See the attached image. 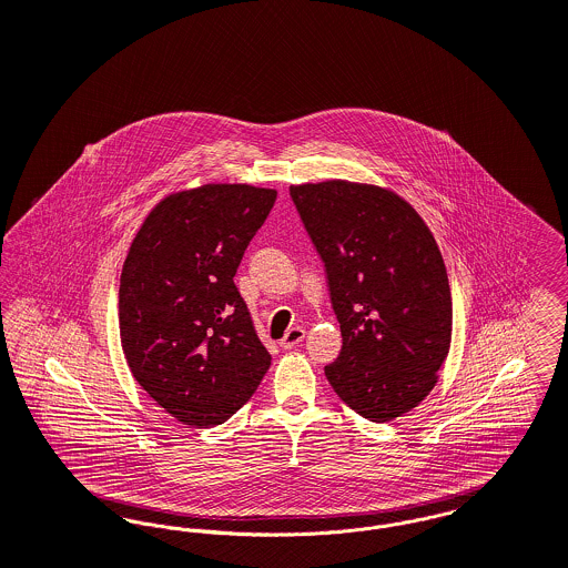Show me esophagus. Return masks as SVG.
Wrapping results in <instances>:
<instances>
[{
	"mask_svg": "<svg viewBox=\"0 0 568 568\" xmlns=\"http://www.w3.org/2000/svg\"><path fill=\"white\" fill-rule=\"evenodd\" d=\"M304 334H306V331L301 328V326L290 328V331L285 333V336L281 338V347H283V349H294V347H298L302 341H304Z\"/></svg>",
	"mask_w": 568,
	"mask_h": 568,
	"instance_id": "esophagus-1",
	"label": "esophagus"
}]
</instances>
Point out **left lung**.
Here are the masks:
<instances>
[{"mask_svg":"<svg viewBox=\"0 0 568 568\" xmlns=\"http://www.w3.org/2000/svg\"><path fill=\"white\" fill-rule=\"evenodd\" d=\"M326 272L343 345L326 365L356 414L388 423L437 382L453 298L434 235L397 195L343 180L290 189Z\"/></svg>","mask_w":568,"mask_h":568,"instance_id":"1","label":"left lung"}]
</instances>
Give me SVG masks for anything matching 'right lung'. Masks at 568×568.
<instances>
[{
  "label": "right lung",
  "mask_w": 568,
  "mask_h": 568,
  "mask_svg": "<svg viewBox=\"0 0 568 568\" xmlns=\"http://www.w3.org/2000/svg\"><path fill=\"white\" fill-rule=\"evenodd\" d=\"M276 191L207 184L161 201L120 278V336L139 386L191 427L232 418L270 354L235 287V270Z\"/></svg>",
  "instance_id": "right-lung-1"
}]
</instances>
